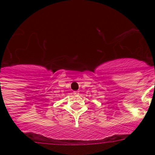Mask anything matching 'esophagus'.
Listing matches in <instances>:
<instances>
[{
    "label": "esophagus",
    "instance_id": "obj_1",
    "mask_svg": "<svg viewBox=\"0 0 155 155\" xmlns=\"http://www.w3.org/2000/svg\"><path fill=\"white\" fill-rule=\"evenodd\" d=\"M73 94H74V95H78V94H79V91H74L73 92Z\"/></svg>",
    "mask_w": 155,
    "mask_h": 155
}]
</instances>
